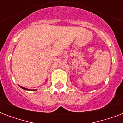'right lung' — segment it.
<instances>
[{
  "label": "right lung",
  "instance_id": "right-lung-1",
  "mask_svg": "<svg viewBox=\"0 0 123 123\" xmlns=\"http://www.w3.org/2000/svg\"><path fill=\"white\" fill-rule=\"evenodd\" d=\"M20 87L22 88V89H25V90H27V91H32V89L31 90H30V89H27V88H25V87H22V86H20ZM32 91H36V89H35V90H32Z\"/></svg>",
  "mask_w": 123,
  "mask_h": 123
}]
</instances>
